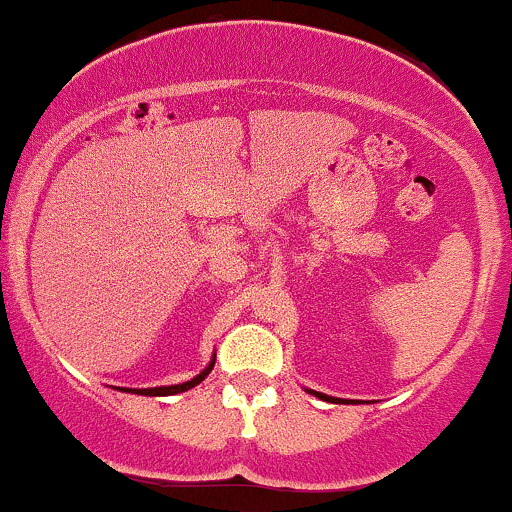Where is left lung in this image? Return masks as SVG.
<instances>
[{
    "label": "left lung",
    "mask_w": 512,
    "mask_h": 512,
    "mask_svg": "<svg viewBox=\"0 0 512 512\" xmlns=\"http://www.w3.org/2000/svg\"><path fill=\"white\" fill-rule=\"evenodd\" d=\"M310 393H312V396L322 398V400H336V403H338V400H341V398H331V396H324V393H319V391H310Z\"/></svg>",
    "instance_id": "8db88e82"
}]
</instances>
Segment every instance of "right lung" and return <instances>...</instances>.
<instances>
[{
  "label": "right lung",
  "instance_id": "1",
  "mask_svg": "<svg viewBox=\"0 0 512 512\" xmlns=\"http://www.w3.org/2000/svg\"><path fill=\"white\" fill-rule=\"evenodd\" d=\"M214 360H217V357H212V362H209V365H207L205 369H202V372L197 374V377H193L190 381H183V384H174V386H155V389H121V391H126V393H138V396H174V393H183V391L193 389V386L200 384V381H205L207 374L212 372Z\"/></svg>",
  "mask_w": 512,
  "mask_h": 512
}]
</instances>
